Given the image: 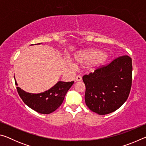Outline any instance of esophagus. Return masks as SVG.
I'll use <instances>...</instances> for the list:
<instances>
[{
  "instance_id": "1",
  "label": "esophagus",
  "mask_w": 146,
  "mask_h": 146,
  "mask_svg": "<svg viewBox=\"0 0 146 146\" xmlns=\"http://www.w3.org/2000/svg\"><path fill=\"white\" fill-rule=\"evenodd\" d=\"M75 80L76 81V82H80V81L82 80V76H80V75L76 76V78H75Z\"/></svg>"
}]
</instances>
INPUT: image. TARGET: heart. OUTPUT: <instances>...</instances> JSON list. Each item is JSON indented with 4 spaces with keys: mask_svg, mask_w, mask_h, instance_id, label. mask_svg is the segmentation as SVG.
Segmentation results:
<instances>
[{
    "mask_svg": "<svg viewBox=\"0 0 146 146\" xmlns=\"http://www.w3.org/2000/svg\"><path fill=\"white\" fill-rule=\"evenodd\" d=\"M75 60L80 64H88V68L90 71H95L104 66L108 61L109 55L106 52H102L95 49H86L78 53L75 55ZM71 66H74L72 61L68 60Z\"/></svg>",
    "mask_w": 146,
    "mask_h": 146,
    "instance_id": "heart-1",
    "label": "heart"
}]
</instances>
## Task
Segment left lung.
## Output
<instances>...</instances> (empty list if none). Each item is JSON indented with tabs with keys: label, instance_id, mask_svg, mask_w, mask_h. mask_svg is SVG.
I'll use <instances>...</instances> for the list:
<instances>
[{
	"label": "left lung",
	"instance_id": "8db88e82",
	"mask_svg": "<svg viewBox=\"0 0 146 146\" xmlns=\"http://www.w3.org/2000/svg\"><path fill=\"white\" fill-rule=\"evenodd\" d=\"M132 60L124 55L83 76L86 104L98 115L118 110L127 99L132 82Z\"/></svg>",
	"mask_w": 146,
	"mask_h": 146
}]
</instances>
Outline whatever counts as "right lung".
Listing matches in <instances>:
<instances>
[{
  "label": "right lung",
  "mask_w": 146,
  "mask_h": 146,
  "mask_svg": "<svg viewBox=\"0 0 146 146\" xmlns=\"http://www.w3.org/2000/svg\"><path fill=\"white\" fill-rule=\"evenodd\" d=\"M14 78L15 85L18 86L15 76ZM73 83V81L68 82L58 81L49 90L40 93L26 92L19 87H17V90L22 100L28 107L41 114H49L60 107Z\"/></svg>",
  "instance_id": "obj_1"
}]
</instances>
